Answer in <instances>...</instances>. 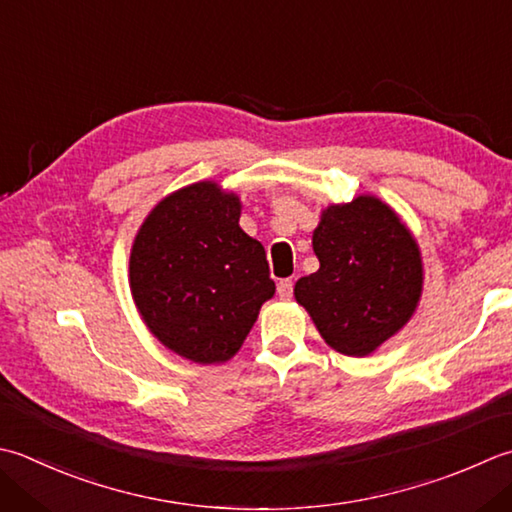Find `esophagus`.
Returning a JSON list of instances; mask_svg holds the SVG:
<instances>
[{
  "mask_svg": "<svg viewBox=\"0 0 512 512\" xmlns=\"http://www.w3.org/2000/svg\"><path fill=\"white\" fill-rule=\"evenodd\" d=\"M293 279H282V282L277 284V293H279V297L282 299H290L293 297Z\"/></svg>",
  "mask_w": 512,
  "mask_h": 512,
  "instance_id": "obj_1",
  "label": "esophagus"
}]
</instances>
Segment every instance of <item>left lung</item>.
<instances>
[{
  "label": "left lung",
  "mask_w": 512,
  "mask_h": 512,
  "mask_svg": "<svg viewBox=\"0 0 512 512\" xmlns=\"http://www.w3.org/2000/svg\"><path fill=\"white\" fill-rule=\"evenodd\" d=\"M319 270L295 284L302 304L337 353L366 357L402 330L422 297L415 237L373 195L328 206L313 233Z\"/></svg>",
  "instance_id": "left-lung-1"
}]
</instances>
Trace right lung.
I'll list each match as a JSON object with an SVG mask.
<instances>
[{"label":"right lung","instance_id":"add662e5","mask_svg":"<svg viewBox=\"0 0 512 512\" xmlns=\"http://www.w3.org/2000/svg\"><path fill=\"white\" fill-rule=\"evenodd\" d=\"M242 202L215 182L164 197L130 250V293L159 342L195 364L228 362L275 295L266 250L239 228Z\"/></svg>","mask_w":512,"mask_h":512}]
</instances>
